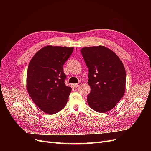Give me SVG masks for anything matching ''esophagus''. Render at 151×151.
Listing matches in <instances>:
<instances>
[{
	"label": "esophagus",
	"instance_id": "34e87169",
	"mask_svg": "<svg viewBox=\"0 0 151 151\" xmlns=\"http://www.w3.org/2000/svg\"><path fill=\"white\" fill-rule=\"evenodd\" d=\"M80 86V83H78V84H73V86L74 87V88H78V87Z\"/></svg>",
	"mask_w": 151,
	"mask_h": 151
}]
</instances>
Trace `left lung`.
I'll return each mask as SVG.
<instances>
[{
	"label": "left lung",
	"instance_id": "obj_1",
	"mask_svg": "<svg viewBox=\"0 0 151 151\" xmlns=\"http://www.w3.org/2000/svg\"><path fill=\"white\" fill-rule=\"evenodd\" d=\"M81 52L89 69V106L99 113L111 110L125 93L124 65L112 50L103 46L84 47Z\"/></svg>",
	"mask_w": 151,
	"mask_h": 151
}]
</instances>
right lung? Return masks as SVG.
Listing matches in <instances>:
<instances>
[{
	"label": "right lung",
	"instance_id": "obj_1",
	"mask_svg": "<svg viewBox=\"0 0 151 151\" xmlns=\"http://www.w3.org/2000/svg\"><path fill=\"white\" fill-rule=\"evenodd\" d=\"M73 47L48 46L40 49L31 60L27 72V90L34 103L49 115L65 106L70 87L65 84L63 64Z\"/></svg>",
	"mask_w": 151,
	"mask_h": 151
}]
</instances>
